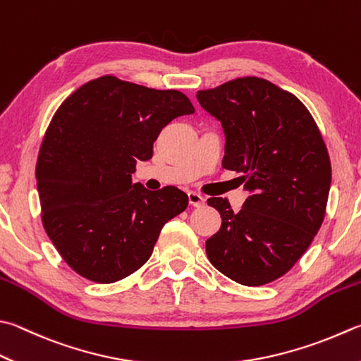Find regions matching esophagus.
Instances as JSON below:
<instances>
[{
  "mask_svg": "<svg viewBox=\"0 0 361 361\" xmlns=\"http://www.w3.org/2000/svg\"><path fill=\"white\" fill-rule=\"evenodd\" d=\"M188 202H190V206H193V207H201V206H204L206 200H204L200 193L190 192L188 193Z\"/></svg>",
  "mask_w": 361,
  "mask_h": 361,
  "instance_id": "1",
  "label": "esophagus"
}]
</instances>
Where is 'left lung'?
I'll list each match as a JSON object with an SVG mask.
<instances>
[{
    "label": "left lung",
    "mask_w": 361,
    "mask_h": 361,
    "mask_svg": "<svg viewBox=\"0 0 361 361\" xmlns=\"http://www.w3.org/2000/svg\"><path fill=\"white\" fill-rule=\"evenodd\" d=\"M221 122L223 166L250 190L240 212L210 198L221 228L206 242L210 264L243 286H262L294 267L321 229L331 163L321 130L294 94L240 77L196 94Z\"/></svg>",
    "instance_id": "obj_1"
}]
</instances>
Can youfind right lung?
Segmentation results:
<instances>
[{"instance_id": "add662e5", "label": "right lung", "mask_w": 361, "mask_h": 361, "mask_svg": "<svg viewBox=\"0 0 361 361\" xmlns=\"http://www.w3.org/2000/svg\"><path fill=\"white\" fill-rule=\"evenodd\" d=\"M195 113L185 94L104 75L72 92L44 135L36 163L42 224L61 257L86 280L110 284L152 255L163 224L187 209L176 187L132 183L137 160L168 122Z\"/></svg>"}]
</instances>
